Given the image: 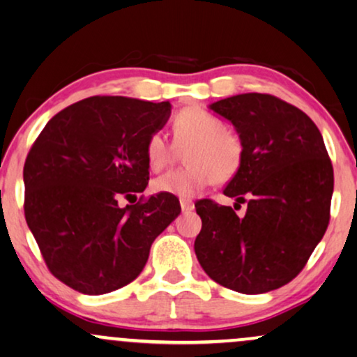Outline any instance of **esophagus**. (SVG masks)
Returning <instances> with one entry per match:
<instances>
[{"mask_svg":"<svg viewBox=\"0 0 357 357\" xmlns=\"http://www.w3.org/2000/svg\"><path fill=\"white\" fill-rule=\"evenodd\" d=\"M179 204H181L183 212H191L192 208H194V202L191 201V199H181V201H179Z\"/></svg>","mask_w":357,"mask_h":357,"instance_id":"esophagus-1","label":"esophagus"}]
</instances>
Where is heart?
<instances>
[{"instance_id":"heart-1","label":"heart","mask_w":357,"mask_h":357,"mask_svg":"<svg viewBox=\"0 0 357 357\" xmlns=\"http://www.w3.org/2000/svg\"><path fill=\"white\" fill-rule=\"evenodd\" d=\"M173 140L184 151V168L166 171L151 183L155 192L178 197H192L213 181L225 183L235 178L245 160V144L234 130L225 129L220 117L199 107L176 114ZM174 145L163 132H153L146 140L145 153L150 168L158 171L169 165Z\"/></svg>"}]
</instances>
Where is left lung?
<instances>
[{
  "label": "left lung",
  "mask_w": 357,
  "mask_h": 357,
  "mask_svg": "<svg viewBox=\"0 0 357 357\" xmlns=\"http://www.w3.org/2000/svg\"><path fill=\"white\" fill-rule=\"evenodd\" d=\"M245 144L241 169L223 189L248 203L245 218L212 199L196 202L202 218L194 251L207 275L241 294L291 282L325 235L333 166L310 117L282 99L236 94L211 104Z\"/></svg>",
  "instance_id": "1"
}]
</instances>
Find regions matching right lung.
Wrapping results in <instances>:
<instances>
[{
	"instance_id": "add662e5",
	"label": "right lung",
	"mask_w": 357,
	"mask_h": 357,
	"mask_svg": "<svg viewBox=\"0 0 357 357\" xmlns=\"http://www.w3.org/2000/svg\"><path fill=\"white\" fill-rule=\"evenodd\" d=\"M171 104L91 96L47 122L24 163V215L59 281L101 296L134 281L151 243L181 212L176 196L144 192L145 146ZM130 202V201H129Z\"/></svg>"
}]
</instances>
